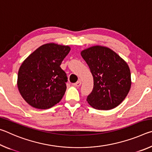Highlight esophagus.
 <instances>
[{
  "instance_id": "34e87169",
  "label": "esophagus",
  "mask_w": 152,
  "mask_h": 152,
  "mask_svg": "<svg viewBox=\"0 0 152 152\" xmlns=\"http://www.w3.org/2000/svg\"><path fill=\"white\" fill-rule=\"evenodd\" d=\"M81 84H82L81 80H78V82H76V83L73 84H74V86H80L81 85Z\"/></svg>"
}]
</instances>
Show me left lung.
I'll return each instance as SVG.
<instances>
[{
    "label": "left lung",
    "instance_id": "obj_1",
    "mask_svg": "<svg viewBox=\"0 0 152 152\" xmlns=\"http://www.w3.org/2000/svg\"><path fill=\"white\" fill-rule=\"evenodd\" d=\"M93 76L94 86L87 96L89 104L99 110H110L123 101L130 91L129 68L120 56L104 46H92L81 51Z\"/></svg>",
    "mask_w": 152,
    "mask_h": 152
}]
</instances>
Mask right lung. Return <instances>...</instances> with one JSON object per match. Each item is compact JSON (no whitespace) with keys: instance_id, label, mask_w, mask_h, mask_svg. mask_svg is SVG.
<instances>
[{"instance_id":"right-lung-1","label":"right lung","mask_w":152,"mask_h":152,"mask_svg":"<svg viewBox=\"0 0 152 152\" xmlns=\"http://www.w3.org/2000/svg\"><path fill=\"white\" fill-rule=\"evenodd\" d=\"M70 51L68 45L47 43L38 48L22 63L17 86L31 106L47 109L62 99L68 78L60 65Z\"/></svg>"}]
</instances>
